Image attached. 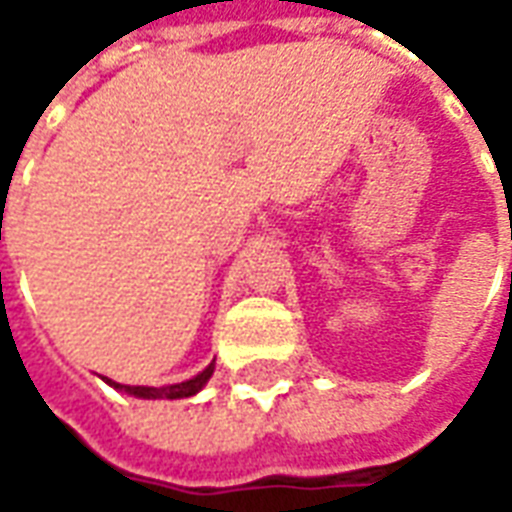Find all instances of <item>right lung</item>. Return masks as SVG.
<instances>
[{"instance_id": "1", "label": "right lung", "mask_w": 512, "mask_h": 512, "mask_svg": "<svg viewBox=\"0 0 512 512\" xmlns=\"http://www.w3.org/2000/svg\"><path fill=\"white\" fill-rule=\"evenodd\" d=\"M213 376V365H208L202 370L200 376L189 378V381H183V384H172V386H126V384H115V381H109L106 378V384L115 386L120 392H128V395L136 397H147V400H156V397H167V400H175V397H191L194 392H200L205 381Z\"/></svg>"}]
</instances>
